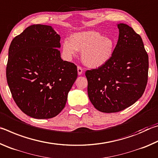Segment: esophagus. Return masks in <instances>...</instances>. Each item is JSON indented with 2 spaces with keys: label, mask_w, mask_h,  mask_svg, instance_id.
Segmentation results:
<instances>
[{
  "label": "esophagus",
  "mask_w": 158,
  "mask_h": 158,
  "mask_svg": "<svg viewBox=\"0 0 158 158\" xmlns=\"http://www.w3.org/2000/svg\"><path fill=\"white\" fill-rule=\"evenodd\" d=\"M77 73H78L79 75H81V74L82 73H83V69H82L80 66L77 67Z\"/></svg>",
  "instance_id": "obj_1"
}]
</instances>
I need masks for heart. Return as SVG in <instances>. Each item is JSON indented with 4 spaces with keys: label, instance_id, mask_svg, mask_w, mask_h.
<instances>
[{
    "label": "heart",
    "instance_id": "heart-1",
    "mask_svg": "<svg viewBox=\"0 0 158 158\" xmlns=\"http://www.w3.org/2000/svg\"><path fill=\"white\" fill-rule=\"evenodd\" d=\"M115 46V42L111 37H105L95 31H85L73 34L71 40H64L62 51L67 58H70L77 51H80L84 65L96 68L105 65L111 59Z\"/></svg>",
    "mask_w": 158,
    "mask_h": 158
}]
</instances>
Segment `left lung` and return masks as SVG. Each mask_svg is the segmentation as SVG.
<instances>
[{
    "label": "left lung",
    "mask_w": 158,
    "mask_h": 158,
    "mask_svg": "<svg viewBox=\"0 0 158 158\" xmlns=\"http://www.w3.org/2000/svg\"><path fill=\"white\" fill-rule=\"evenodd\" d=\"M117 26L118 40L111 59L85 72L90 101L105 113L132 105L142 96L148 81V56L141 36L125 23Z\"/></svg>",
    "instance_id": "1"
}]
</instances>
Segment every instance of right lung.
<instances>
[{"mask_svg": "<svg viewBox=\"0 0 158 158\" xmlns=\"http://www.w3.org/2000/svg\"><path fill=\"white\" fill-rule=\"evenodd\" d=\"M60 40L51 26L34 24L10 45L7 84L17 105L34 118L57 116L77 79V66L60 57Z\"/></svg>", "mask_w": 158, "mask_h": 158, "instance_id": "right-lung-1", "label": "right lung"}]
</instances>
